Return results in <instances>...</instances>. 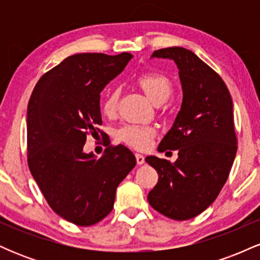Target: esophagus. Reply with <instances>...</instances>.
<instances>
[{"instance_id":"34e87169","label":"esophagus","mask_w":260,"mask_h":260,"mask_svg":"<svg viewBox=\"0 0 260 260\" xmlns=\"http://www.w3.org/2000/svg\"><path fill=\"white\" fill-rule=\"evenodd\" d=\"M136 160L138 165H143V164L145 162V157L140 154H136Z\"/></svg>"}]
</instances>
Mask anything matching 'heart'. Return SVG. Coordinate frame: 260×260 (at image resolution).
<instances>
[{
    "label": "heart",
    "instance_id": "obj_1",
    "mask_svg": "<svg viewBox=\"0 0 260 260\" xmlns=\"http://www.w3.org/2000/svg\"><path fill=\"white\" fill-rule=\"evenodd\" d=\"M137 84L140 86L145 95L154 104L165 103L171 96L174 91L171 79L166 74L160 72H147L137 77ZM121 91L118 88H112L106 94L101 103V112L106 117H115L118 109ZM155 136V129L148 126H137V124H127L117 132V137L121 142L132 147L137 150H144L151 144Z\"/></svg>",
    "mask_w": 260,
    "mask_h": 260
}]
</instances>
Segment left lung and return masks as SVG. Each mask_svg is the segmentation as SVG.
Listing matches in <instances>:
<instances>
[{
  "label": "left lung",
  "instance_id": "1",
  "mask_svg": "<svg viewBox=\"0 0 260 260\" xmlns=\"http://www.w3.org/2000/svg\"><path fill=\"white\" fill-rule=\"evenodd\" d=\"M151 57L176 62L183 100L157 148L178 150L177 160L145 157L159 175L148 202L162 215L182 221L203 213L228 181L237 151L234 105L221 77L189 50L166 47Z\"/></svg>",
  "mask_w": 260,
  "mask_h": 260
}]
</instances>
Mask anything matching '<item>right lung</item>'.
Returning <instances> with one entry per match:
<instances>
[{"label":"right lung","instance_id":"1","mask_svg":"<svg viewBox=\"0 0 260 260\" xmlns=\"http://www.w3.org/2000/svg\"><path fill=\"white\" fill-rule=\"evenodd\" d=\"M128 52L77 53L39 79L26 116L28 165L49 205L67 221L90 226L111 213L116 188L136 166L124 145L85 154L86 136L103 131L100 92L124 70Z\"/></svg>","mask_w":260,"mask_h":260}]
</instances>
